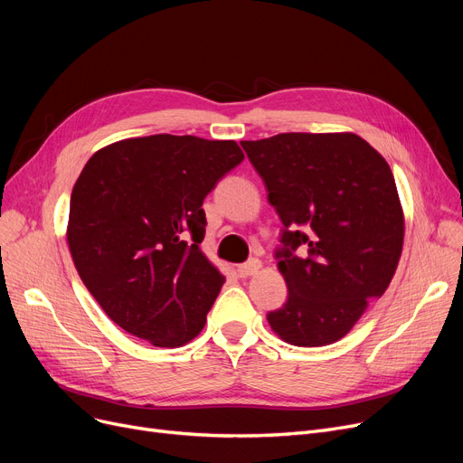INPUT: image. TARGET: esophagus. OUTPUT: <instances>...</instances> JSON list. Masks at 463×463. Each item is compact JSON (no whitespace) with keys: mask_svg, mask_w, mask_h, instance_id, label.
Returning <instances> with one entry per match:
<instances>
[{"mask_svg":"<svg viewBox=\"0 0 463 463\" xmlns=\"http://www.w3.org/2000/svg\"><path fill=\"white\" fill-rule=\"evenodd\" d=\"M260 260L259 259H251L248 260L246 264H240L238 266V276L240 278H250V276H255L259 270H260Z\"/></svg>","mask_w":463,"mask_h":463,"instance_id":"obj_1","label":"esophagus"}]
</instances>
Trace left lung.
I'll list each match as a JSON object with an SVG mask.
<instances>
[{
	"label": "left lung",
	"instance_id": "left-lung-1",
	"mask_svg": "<svg viewBox=\"0 0 463 463\" xmlns=\"http://www.w3.org/2000/svg\"><path fill=\"white\" fill-rule=\"evenodd\" d=\"M241 148L285 227L276 257L288 297L266 319L290 345H330L396 274L405 222L392 170L354 133H279Z\"/></svg>",
	"mask_w": 463,
	"mask_h": 463
}]
</instances>
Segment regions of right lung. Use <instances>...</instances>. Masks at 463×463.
<instances>
[{"label": "right lung", "mask_w": 463, "mask_h": 463, "mask_svg": "<svg viewBox=\"0 0 463 463\" xmlns=\"http://www.w3.org/2000/svg\"><path fill=\"white\" fill-rule=\"evenodd\" d=\"M241 159L234 140L152 135L109 144L84 165L67 244L118 326L170 349L201 334L225 283L199 248L203 201Z\"/></svg>", "instance_id": "1"}]
</instances>
